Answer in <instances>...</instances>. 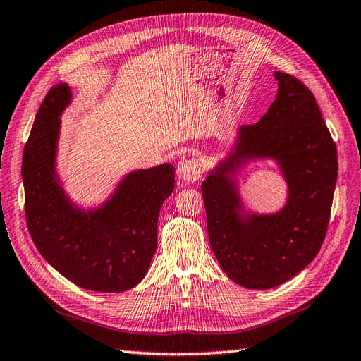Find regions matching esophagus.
<instances>
[{"label":"esophagus","instance_id":"34e87169","mask_svg":"<svg viewBox=\"0 0 361 361\" xmlns=\"http://www.w3.org/2000/svg\"><path fill=\"white\" fill-rule=\"evenodd\" d=\"M202 173L201 163L197 159H183L177 166V177L186 183L197 181Z\"/></svg>","mask_w":361,"mask_h":361}]
</instances>
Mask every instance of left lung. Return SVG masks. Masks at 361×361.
Returning <instances> with one entry per match:
<instances>
[{"instance_id": "8db88e82", "label": "left lung", "mask_w": 361, "mask_h": 361, "mask_svg": "<svg viewBox=\"0 0 361 361\" xmlns=\"http://www.w3.org/2000/svg\"><path fill=\"white\" fill-rule=\"evenodd\" d=\"M276 100L255 125L239 129L236 155L201 184L210 247L233 282L269 290L290 281L317 256L329 224L337 181V147L307 85L276 71ZM273 156L289 181L287 206L276 216L237 215L238 197L225 177L234 160Z\"/></svg>"}]
</instances>
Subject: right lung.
I'll return each mask as SVG.
<instances>
[{
  "label": "right lung",
  "instance_id": "add662e5",
  "mask_svg": "<svg viewBox=\"0 0 361 361\" xmlns=\"http://www.w3.org/2000/svg\"><path fill=\"white\" fill-rule=\"evenodd\" d=\"M71 99L51 87L35 117L23 154L27 228L54 270L80 288L120 293L140 282L157 248V221L173 190V166L129 173L104 207L84 214L54 180L59 116Z\"/></svg>",
  "mask_w": 361,
  "mask_h": 361
}]
</instances>
